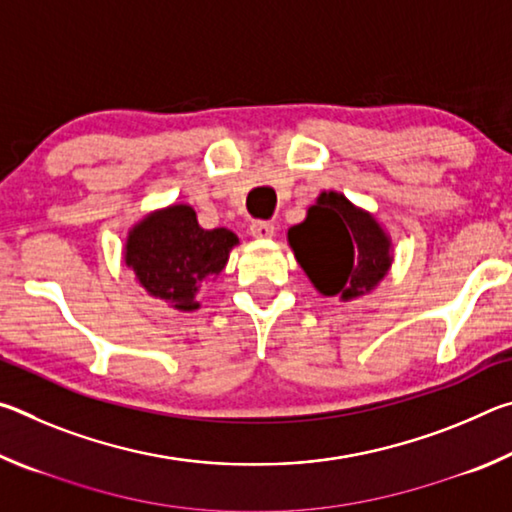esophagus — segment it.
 <instances>
[{
    "label": "esophagus",
    "instance_id": "1",
    "mask_svg": "<svg viewBox=\"0 0 512 512\" xmlns=\"http://www.w3.org/2000/svg\"><path fill=\"white\" fill-rule=\"evenodd\" d=\"M250 235L255 239H268L275 235V225L271 221H253L250 223Z\"/></svg>",
    "mask_w": 512,
    "mask_h": 512
}]
</instances>
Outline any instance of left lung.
<instances>
[{"label": "left lung", "mask_w": 512, "mask_h": 512, "mask_svg": "<svg viewBox=\"0 0 512 512\" xmlns=\"http://www.w3.org/2000/svg\"><path fill=\"white\" fill-rule=\"evenodd\" d=\"M289 244L314 287L343 300L370 291L391 266V241L379 223L334 192L320 194L293 225Z\"/></svg>", "instance_id": "1"}]
</instances>
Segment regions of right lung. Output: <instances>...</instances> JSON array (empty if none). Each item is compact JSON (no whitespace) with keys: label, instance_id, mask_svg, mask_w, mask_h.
<instances>
[{"label":"right lung","instance_id":"obj_1","mask_svg":"<svg viewBox=\"0 0 512 512\" xmlns=\"http://www.w3.org/2000/svg\"><path fill=\"white\" fill-rule=\"evenodd\" d=\"M235 244V232L205 230L192 207L171 205L135 225L128 235L126 264L151 296L192 311L198 309L196 291L223 271Z\"/></svg>","mask_w":512,"mask_h":512}]
</instances>
